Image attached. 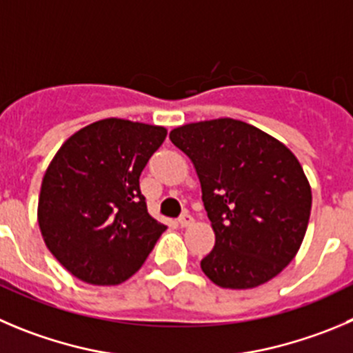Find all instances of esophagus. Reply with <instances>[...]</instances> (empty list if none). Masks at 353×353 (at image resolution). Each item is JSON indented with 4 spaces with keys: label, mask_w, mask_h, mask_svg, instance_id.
I'll list each match as a JSON object with an SVG mask.
<instances>
[{
    "label": "esophagus",
    "mask_w": 353,
    "mask_h": 353,
    "mask_svg": "<svg viewBox=\"0 0 353 353\" xmlns=\"http://www.w3.org/2000/svg\"><path fill=\"white\" fill-rule=\"evenodd\" d=\"M177 223H179L181 228H186V226H190L193 223V216H192V214L184 212L183 216H181L179 219H177Z\"/></svg>",
    "instance_id": "34e87169"
}]
</instances>
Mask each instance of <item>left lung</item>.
I'll return each mask as SVG.
<instances>
[{"instance_id": "1", "label": "left lung", "mask_w": 353, "mask_h": 353, "mask_svg": "<svg viewBox=\"0 0 353 353\" xmlns=\"http://www.w3.org/2000/svg\"><path fill=\"white\" fill-rule=\"evenodd\" d=\"M170 141L190 157L216 233L202 272L226 289H251L282 272L298 252L312 190L298 158L259 128L233 120L177 127Z\"/></svg>"}]
</instances>
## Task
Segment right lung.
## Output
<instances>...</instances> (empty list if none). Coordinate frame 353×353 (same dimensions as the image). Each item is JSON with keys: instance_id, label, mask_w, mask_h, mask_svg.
<instances>
[{"instance_id": "obj_1", "label": "right lung", "mask_w": 353, "mask_h": 353, "mask_svg": "<svg viewBox=\"0 0 353 353\" xmlns=\"http://www.w3.org/2000/svg\"><path fill=\"white\" fill-rule=\"evenodd\" d=\"M165 136L163 127L108 118L72 134L54 157L41 183L38 223L52 254L77 279L121 284L167 230L148 214L139 188Z\"/></svg>"}]
</instances>
